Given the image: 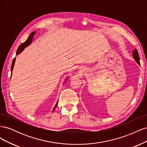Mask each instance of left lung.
Masks as SVG:
<instances>
[{
  "instance_id": "obj_1",
  "label": "left lung",
  "mask_w": 147,
  "mask_h": 147,
  "mask_svg": "<svg viewBox=\"0 0 147 147\" xmlns=\"http://www.w3.org/2000/svg\"><path fill=\"white\" fill-rule=\"evenodd\" d=\"M132 54H133V55H134V58L136 60V61L137 62L138 64H140V59H139V53H138V51H137L136 49H135V50L133 51Z\"/></svg>"
}]
</instances>
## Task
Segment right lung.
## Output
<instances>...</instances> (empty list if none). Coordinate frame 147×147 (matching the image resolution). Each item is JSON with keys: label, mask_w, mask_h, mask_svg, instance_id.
Segmentation results:
<instances>
[{"label": "right lung", "mask_w": 147, "mask_h": 147, "mask_svg": "<svg viewBox=\"0 0 147 147\" xmlns=\"http://www.w3.org/2000/svg\"><path fill=\"white\" fill-rule=\"evenodd\" d=\"M35 33V32H33L31 33V34L29 35V37H28V38L27 40H26V41L25 42H24V43L21 44V45H20V47H18V50H17V51H16V55L20 54V53L24 50L25 47L28 46V45H29V44H30L31 42H32V38H33V37H34V35ZM15 62V58L13 59V61H12V64H11V73H12V70H13V67H14ZM57 105V103L56 104V105H55V108H54V109H53V110L55 109V108L56 107Z\"/></svg>", "instance_id": "1"}]
</instances>
